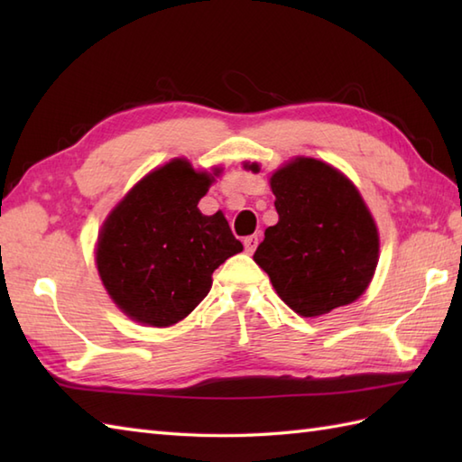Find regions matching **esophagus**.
Wrapping results in <instances>:
<instances>
[{
  "label": "esophagus",
  "instance_id": "1",
  "mask_svg": "<svg viewBox=\"0 0 462 462\" xmlns=\"http://www.w3.org/2000/svg\"><path fill=\"white\" fill-rule=\"evenodd\" d=\"M258 242H260V238L256 236V234H254V236L244 238V248H246L248 254H254V250L258 248Z\"/></svg>",
  "mask_w": 462,
  "mask_h": 462
}]
</instances>
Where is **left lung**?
<instances>
[{
    "label": "left lung",
    "instance_id": "left-lung-1",
    "mask_svg": "<svg viewBox=\"0 0 462 462\" xmlns=\"http://www.w3.org/2000/svg\"><path fill=\"white\" fill-rule=\"evenodd\" d=\"M270 186L280 220L263 232L254 262L278 296L303 318L356 301L379 260L377 226L359 190L333 166L303 156L273 172Z\"/></svg>",
    "mask_w": 462,
    "mask_h": 462
}]
</instances>
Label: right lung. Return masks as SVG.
I'll list each match as a JSON object with an SVG mask.
<instances>
[{
	"instance_id": "right-lung-1",
	"label": "right lung",
	"mask_w": 462,
	"mask_h": 462,
	"mask_svg": "<svg viewBox=\"0 0 462 462\" xmlns=\"http://www.w3.org/2000/svg\"><path fill=\"white\" fill-rule=\"evenodd\" d=\"M212 180L174 159L146 174L105 220L97 270L131 319L154 328L184 319L210 291L212 272L242 252L222 212L199 210Z\"/></svg>"
}]
</instances>
